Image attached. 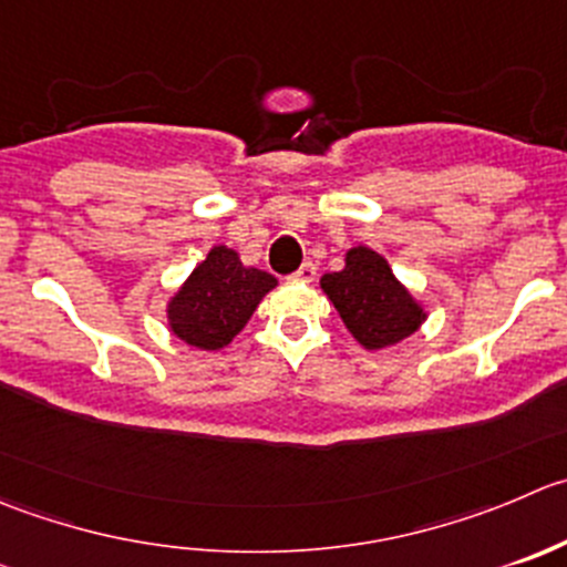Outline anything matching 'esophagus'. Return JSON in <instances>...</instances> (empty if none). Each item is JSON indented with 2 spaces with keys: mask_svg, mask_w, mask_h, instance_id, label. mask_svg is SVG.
<instances>
[{
  "mask_svg": "<svg viewBox=\"0 0 567 567\" xmlns=\"http://www.w3.org/2000/svg\"><path fill=\"white\" fill-rule=\"evenodd\" d=\"M290 279H293V282H312V279H316V266H312V262H305Z\"/></svg>",
  "mask_w": 567,
  "mask_h": 567,
  "instance_id": "obj_1",
  "label": "esophagus"
}]
</instances>
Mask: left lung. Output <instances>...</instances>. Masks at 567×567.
<instances>
[{
  "instance_id": "left-lung-1",
  "label": "left lung",
  "mask_w": 567,
  "mask_h": 567,
  "mask_svg": "<svg viewBox=\"0 0 567 567\" xmlns=\"http://www.w3.org/2000/svg\"><path fill=\"white\" fill-rule=\"evenodd\" d=\"M321 288L346 329L368 351L401 343L426 318L423 307L390 271L388 260L368 246L346 251L343 271L323 274Z\"/></svg>"
}]
</instances>
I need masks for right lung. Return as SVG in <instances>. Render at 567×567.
Wrapping results in <instances>:
<instances>
[{"label": "right lung", "instance_id": "1", "mask_svg": "<svg viewBox=\"0 0 567 567\" xmlns=\"http://www.w3.org/2000/svg\"><path fill=\"white\" fill-rule=\"evenodd\" d=\"M274 288L271 274L244 266L235 249L213 246L168 301V327L188 346L218 351L246 327Z\"/></svg>", "mask_w": 567, "mask_h": 567}]
</instances>
